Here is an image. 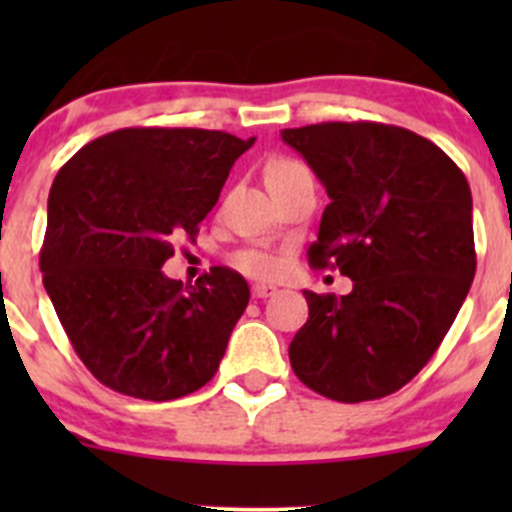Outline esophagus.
<instances>
[{"mask_svg":"<svg viewBox=\"0 0 512 512\" xmlns=\"http://www.w3.org/2000/svg\"><path fill=\"white\" fill-rule=\"evenodd\" d=\"M272 294H277V287H272V285L252 287V297H257V299H267V297H272Z\"/></svg>","mask_w":512,"mask_h":512,"instance_id":"obj_1","label":"esophagus"}]
</instances>
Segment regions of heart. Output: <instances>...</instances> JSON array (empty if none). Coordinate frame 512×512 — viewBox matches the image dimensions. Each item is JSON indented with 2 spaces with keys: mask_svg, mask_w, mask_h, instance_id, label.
I'll list each match as a JSON object with an SVG mask.
<instances>
[{
  "mask_svg": "<svg viewBox=\"0 0 512 512\" xmlns=\"http://www.w3.org/2000/svg\"><path fill=\"white\" fill-rule=\"evenodd\" d=\"M292 168H299V163H294V160H287V158H280V160H275V163H270V168H267V178L287 173V170H292ZM232 265H235L242 275H250V277H270V275H275V270H277L275 257H272L270 252H262V250L235 252V255H232Z\"/></svg>",
  "mask_w": 512,
  "mask_h": 512,
  "instance_id": "b5f03b06",
  "label": "heart"
}]
</instances>
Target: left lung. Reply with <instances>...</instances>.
Returning <instances> with one entry per match:
<instances>
[{
	"label": "left lung",
	"instance_id": "8db88e82",
	"mask_svg": "<svg viewBox=\"0 0 512 512\" xmlns=\"http://www.w3.org/2000/svg\"><path fill=\"white\" fill-rule=\"evenodd\" d=\"M327 188L309 265L337 267L349 294L304 289L309 319L289 344L304 386L327 399H381L428 364L473 275V198L436 143L386 123L285 128Z\"/></svg>",
	"mask_w": 512,
	"mask_h": 512
}]
</instances>
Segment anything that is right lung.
Instances as JSON below:
<instances>
[{"mask_svg": "<svg viewBox=\"0 0 512 512\" xmlns=\"http://www.w3.org/2000/svg\"><path fill=\"white\" fill-rule=\"evenodd\" d=\"M252 143L205 128H121L56 173L39 267L71 347L108 389L170 401L218 371L250 302L245 277L213 267L183 285L160 267L180 235H198Z\"/></svg>", "mask_w": 512, "mask_h": 512, "instance_id": "1", "label": "right lung"}]
</instances>
